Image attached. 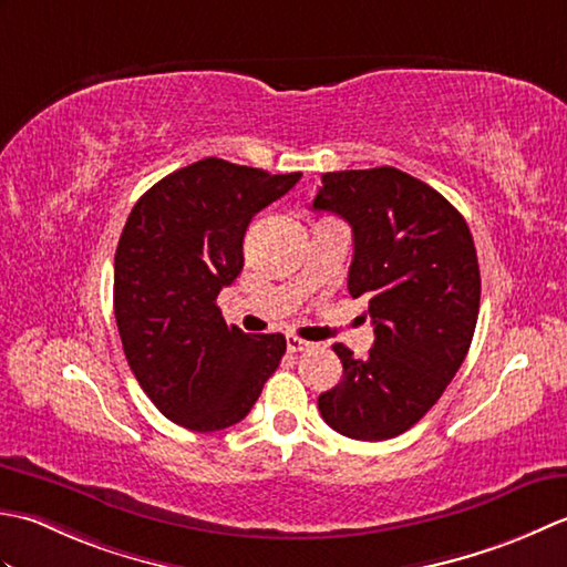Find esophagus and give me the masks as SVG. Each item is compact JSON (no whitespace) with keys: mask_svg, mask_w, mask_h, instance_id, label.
<instances>
[{"mask_svg":"<svg viewBox=\"0 0 567 567\" xmlns=\"http://www.w3.org/2000/svg\"><path fill=\"white\" fill-rule=\"evenodd\" d=\"M286 348H288V352H303L310 348V342L296 338V334H286Z\"/></svg>","mask_w":567,"mask_h":567,"instance_id":"obj_1","label":"esophagus"}]
</instances>
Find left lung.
Segmentation results:
<instances>
[{
	"instance_id": "obj_1",
	"label": "left lung",
	"mask_w": 567,
	"mask_h": 567,
	"mask_svg": "<svg viewBox=\"0 0 567 567\" xmlns=\"http://www.w3.org/2000/svg\"><path fill=\"white\" fill-rule=\"evenodd\" d=\"M313 210L352 227L348 288L369 300L374 344H332L342 381L318 396L322 421L354 441H389L443 396L470 350L480 264L470 227L429 183L399 168L322 173Z\"/></svg>"
}]
</instances>
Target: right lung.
<instances>
[{"mask_svg": "<svg viewBox=\"0 0 567 567\" xmlns=\"http://www.w3.org/2000/svg\"><path fill=\"white\" fill-rule=\"evenodd\" d=\"M298 181L210 156L161 178L126 217L114 254L122 348L144 394L183 429L239 423L281 362V332L227 326L215 300L245 267L251 217Z\"/></svg>", "mask_w": 567, "mask_h": 567, "instance_id": "right-lung-1", "label": "right lung"}]
</instances>
